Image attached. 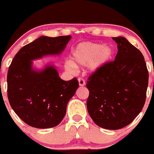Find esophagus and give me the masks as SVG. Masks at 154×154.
I'll list each match as a JSON object with an SVG mask.
<instances>
[{
    "label": "esophagus",
    "instance_id": "1",
    "mask_svg": "<svg viewBox=\"0 0 154 154\" xmlns=\"http://www.w3.org/2000/svg\"><path fill=\"white\" fill-rule=\"evenodd\" d=\"M78 80H79V86L80 87H84L85 85V80H84L83 79H82V78H79V79H78Z\"/></svg>",
    "mask_w": 154,
    "mask_h": 154
}]
</instances>
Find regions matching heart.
Segmentation results:
<instances>
[{"label": "heart", "mask_w": 154, "mask_h": 154, "mask_svg": "<svg viewBox=\"0 0 154 154\" xmlns=\"http://www.w3.org/2000/svg\"><path fill=\"white\" fill-rule=\"evenodd\" d=\"M113 56V49L110 44L85 42L78 44L72 50L69 61L65 64V69L74 72L75 67L89 65L92 71H96L110 62Z\"/></svg>", "instance_id": "obj_1"}]
</instances>
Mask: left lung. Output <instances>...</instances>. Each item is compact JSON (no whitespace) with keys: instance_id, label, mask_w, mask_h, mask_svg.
Instances as JSON below:
<instances>
[{"instance_id":"obj_1","label":"left lung","mask_w":154,"mask_h":154,"mask_svg":"<svg viewBox=\"0 0 154 154\" xmlns=\"http://www.w3.org/2000/svg\"><path fill=\"white\" fill-rule=\"evenodd\" d=\"M115 59L88 78L89 114L95 124L119 130L131 124L142 111L146 99L148 71L142 53L124 37L112 38Z\"/></svg>"}]
</instances>
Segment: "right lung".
Returning a JSON list of instances; mask_svg holds the SVG:
<instances>
[{
	"instance_id": "right-lung-1",
	"label": "right lung",
	"mask_w": 154,
	"mask_h": 154,
	"mask_svg": "<svg viewBox=\"0 0 154 154\" xmlns=\"http://www.w3.org/2000/svg\"><path fill=\"white\" fill-rule=\"evenodd\" d=\"M70 39V35L41 36L22 47L9 66V104L19 118L33 128L45 129L59 125L68 101L79 88L75 78L62 80L53 64L37 69L32 62L47 55H60Z\"/></svg>"
}]
</instances>
